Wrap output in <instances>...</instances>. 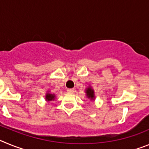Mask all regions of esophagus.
Segmentation results:
<instances>
[{"mask_svg":"<svg viewBox=\"0 0 149 149\" xmlns=\"http://www.w3.org/2000/svg\"><path fill=\"white\" fill-rule=\"evenodd\" d=\"M74 92V89H67V93H73Z\"/></svg>","mask_w":149,"mask_h":149,"instance_id":"34e87169","label":"esophagus"}]
</instances>
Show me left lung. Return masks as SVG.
I'll use <instances>...</instances> for the list:
<instances>
[{"instance_id":"1","label":"left lung","mask_w":149,"mask_h":149,"mask_svg":"<svg viewBox=\"0 0 149 149\" xmlns=\"http://www.w3.org/2000/svg\"><path fill=\"white\" fill-rule=\"evenodd\" d=\"M85 93H86V96L88 99H89L90 101H95V91L92 86H87V87L85 89Z\"/></svg>"}]
</instances>
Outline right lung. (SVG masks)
Masks as SVG:
<instances>
[{
	"label": "right lung",
	"mask_w": 149,
	"mask_h": 149,
	"mask_svg": "<svg viewBox=\"0 0 149 149\" xmlns=\"http://www.w3.org/2000/svg\"><path fill=\"white\" fill-rule=\"evenodd\" d=\"M55 98H56V95L54 94V93H51L50 91H48L46 93L45 95V99L46 101H54Z\"/></svg>",
	"instance_id": "right-lung-1"
}]
</instances>
